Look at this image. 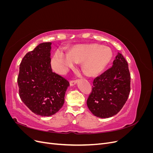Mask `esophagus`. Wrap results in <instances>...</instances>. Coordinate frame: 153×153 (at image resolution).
I'll use <instances>...</instances> for the list:
<instances>
[{
    "label": "esophagus",
    "instance_id": "34e87169",
    "mask_svg": "<svg viewBox=\"0 0 153 153\" xmlns=\"http://www.w3.org/2000/svg\"><path fill=\"white\" fill-rule=\"evenodd\" d=\"M77 80H72V81H70V82H69V84H70V86H74L76 84H77Z\"/></svg>",
    "mask_w": 153,
    "mask_h": 153
}]
</instances>
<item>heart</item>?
<instances>
[{
	"label": "heart",
	"mask_w": 153,
	"mask_h": 153,
	"mask_svg": "<svg viewBox=\"0 0 153 153\" xmlns=\"http://www.w3.org/2000/svg\"><path fill=\"white\" fill-rule=\"evenodd\" d=\"M113 53L107 47L97 44L80 45L75 46L65 53L61 50L55 52L52 65L55 71L66 72L68 69L75 66L76 62H82V69L89 76L99 75L112 61Z\"/></svg>",
	"instance_id": "1"
}]
</instances>
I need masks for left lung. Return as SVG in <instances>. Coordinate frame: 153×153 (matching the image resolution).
Returning <instances> with one entry per match:
<instances>
[{
    "label": "left lung",
    "mask_w": 153,
    "mask_h": 153,
    "mask_svg": "<svg viewBox=\"0 0 153 153\" xmlns=\"http://www.w3.org/2000/svg\"><path fill=\"white\" fill-rule=\"evenodd\" d=\"M130 79L128 62L118 52L112 66L93 81V88L87 101L92 114L100 118L116 115L128 98Z\"/></svg>",
    "instance_id": "left-lung-1"
}]
</instances>
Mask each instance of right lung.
Segmentation results:
<instances>
[{"label": "right lung", "mask_w": 153, "mask_h": 153, "mask_svg": "<svg viewBox=\"0 0 153 153\" xmlns=\"http://www.w3.org/2000/svg\"><path fill=\"white\" fill-rule=\"evenodd\" d=\"M52 43L39 44L23 58L18 85L22 101L32 112L51 116L61 109L69 83L52 71Z\"/></svg>", "instance_id": "right-lung-1"}]
</instances>
